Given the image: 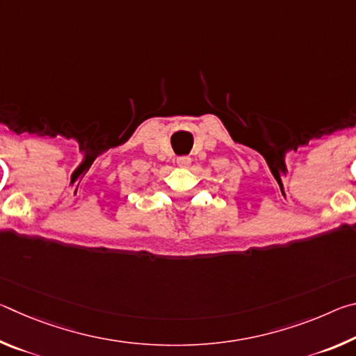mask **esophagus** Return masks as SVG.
Returning <instances> with one entry per match:
<instances>
[{"instance_id": "1", "label": "esophagus", "mask_w": 356, "mask_h": 356, "mask_svg": "<svg viewBox=\"0 0 356 356\" xmlns=\"http://www.w3.org/2000/svg\"><path fill=\"white\" fill-rule=\"evenodd\" d=\"M177 165L180 168H188L191 165V159H190V156H179Z\"/></svg>"}]
</instances>
